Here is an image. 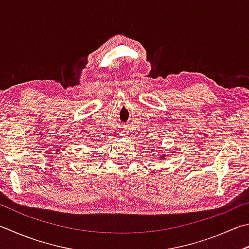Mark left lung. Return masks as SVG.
I'll use <instances>...</instances> for the list:
<instances>
[{
	"instance_id": "8db88e82",
	"label": "left lung",
	"mask_w": 249,
	"mask_h": 249,
	"mask_svg": "<svg viewBox=\"0 0 249 249\" xmlns=\"http://www.w3.org/2000/svg\"><path fill=\"white\" fill-rule=\"evenodd\" d=\"M166 157H167V156H166V155H165V154H162V155H161V156H160V157H159V158H160V159H162V160H163V159H165Z\"/></svg>"
}]
</instances>
